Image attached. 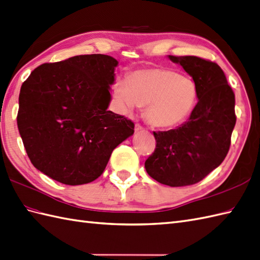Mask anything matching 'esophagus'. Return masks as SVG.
<instances>
[{
	"label": "esophagus",
	"mask_w": 260,
	"mask_h": 260,
	"mask_svg": "<svg viewBox=\"0 0 260 260\" xmlns=\"http://www.w3.org/2000/svg\"><path fill=\"white\" fill-rule=\"evenodd\" d=\"M135 129H136V131H140V130L143 129V126L140 123H137L136 126H135Z\"/></svg>",
	"instance_id": "34e87169"
}]
</instances>
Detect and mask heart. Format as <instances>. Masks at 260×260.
I'll use <instances>...</instances> for the list:
<instances>
[{
	"mask_svg": "<svg viewBox=\"0 0 260 260\" xmlns=\"http://www.w3.org/2000/svg\"><path fill=\"white\" fill-rule=\"evenodd\" d=\"M117 109L131 115L147 106L149 122L159 128L179 124L189 116L198 101L199 88L189 76L167 68L139 69L113 82Z\"/></svg>",
	"mask_w": 260,
	"mask_h": 260,
	"instance_id": "obj_1",
	"label": "heart"
}]
</instances>
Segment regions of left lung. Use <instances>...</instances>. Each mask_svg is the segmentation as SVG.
I'll return each instance as SVG.
<instances>
[{
  "label": "left lung",
  "mask_w": 260,
  "mask_h": 260,
  "mask_svg": "<svg viewBox=\"0 0 260 260\" xmlns=\"http://www.w3.org/2000/svg\"><path fill=\"white\" fill-rule=\"evenodd\" d=\"M169 58L196 81L199 101L179 128L153 132L155 149L144 167L162 184L187 186L203 180L229 153L236 123L235 93L216 62L198 56Z\"/></svg>",
  "instance_id": "left-lung-1"
}]
</instances>
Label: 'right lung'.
<instances>
[{"instance_id": "add662e5", "label": "right lung", "mask_w": 260, "mask_h": 260, "mask_svg": "<svg viewBox=\"0 0 260 260\" xmlns=\"http://www.w3.org/2000/svg\"><path fill=\"white\" fill-rule=\"evenodd\" d=\"M118 61L79 55L36 67L23 82L17 126L31 164L67 185L103 174L113 149L134 135L135 123L107 110Z\"/></svg>"}]
</instances>
